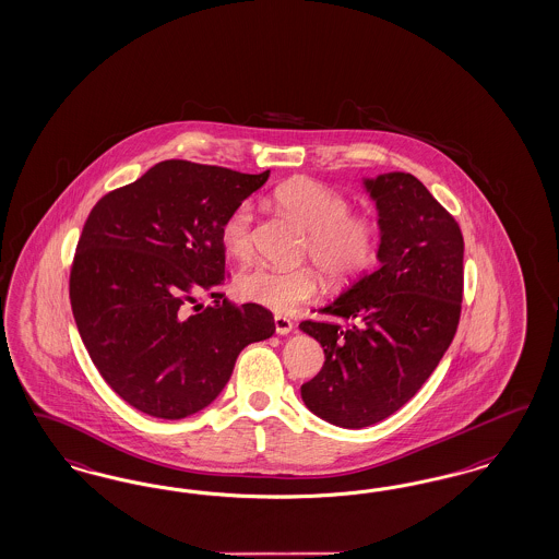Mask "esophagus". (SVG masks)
Returning a JSON list of instances; mask_svg holds the SVG:
<instances>
[{
  "instance_id": "obj_1",
  "label": "esophagus",
  "mask_w": 559,
  "mask_h": 559,
  "mask_svg": "<svg viewBox=\"0 0 559 559\" xmlns=\"http://www.w3.org/2000/svg\"><path fill=\"white\" fill-rule=\"evenodd\" d=\"M274 330H276V334H289L290 330H293V322H290L289 318H285V316H274Z\"/></svg>"
}]
</instances>
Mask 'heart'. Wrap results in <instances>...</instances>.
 <instances>
[{"label": "heart", "instance_id": "heart-1", "mask_svg": "<svg viewBox=\"0 0 559 559\" xmlns=\"http://www.w3.org/2000/svg\"><path fill=\"white\" fill-rule=\"evenodd\" d=\"M278 209L308 231L306 253L330 281H348L366 272L380 250V227L364 212H350L345 193L322 181L299 177L285 181L272 192ZM255 206L243 200L233 209L221 225V241L235 260L250 258L253 248ZM320 289L316 272L309 269H276L258 264L243 270L235 278L239 299L270 309L274 313H290L308 304Z\"/></svg>", "mask_w": 559, "mask_h": 559}]
</instances>
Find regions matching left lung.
Segmentation results:
<instances>
[{
  "instance_id": "obj_1",
  "label": "left lung",
  "mask_w": 559,
  "mask_h": 559,
  "mask_svg": "<svg viewBox=\"0 0 559 559\" xmlns=\"http://www.w3.org/2000/svg\"><path fill=\"white\" fill-rule=\"evenodd\" d=\"M376 200L380 266L299 328L324 347L301 399L328 424L361 429L406 405L450 347L461 320L462 241L454 216L411 174L364 179Z\"/></svg>"
}]
</instances>
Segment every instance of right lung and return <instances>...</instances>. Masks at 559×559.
<instances>
[{
	"label": "right lung",
	"mask_w": 559,
	"mask_h": 559,
	"mask_svg": "<svg viewBox=\"0 0 559 559\" xmlns=\"http://www.w3.org/2000/svg\"><path fill=\"white\" fill-rule=\"evenodd\" d=\"M269 175L171 158L88 214L70 301L98 373L128 405L158 419L190 417L221 394L243 348L274 334L269 309L221 293V225ZM204 292L214 307L197 304Z\"/></svg>",
	"instance_id": "obj_1"
}]
</instances>
